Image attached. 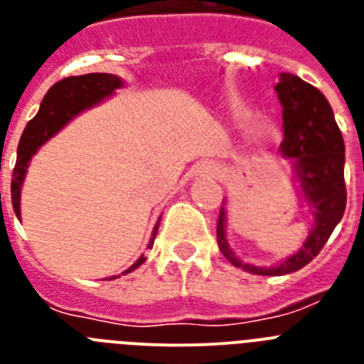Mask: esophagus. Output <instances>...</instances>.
Wrapping results in <instances>:
<instances>
[{"label": "esophagus", "instance_id": "esophagus-1", "mask_svg": "<svg viewBox=\"0 0 364 364\" xmlns=\"http://www.w3.org/2000/svg\"><path fill=\"white\" fill-rule=\"evenodd\" d=\"M200 176H215V175H218V169L217 167H213V166H204V167H200Z\"/></svg>", "mask_w": 364, "mask_h": 364}]
</instances>
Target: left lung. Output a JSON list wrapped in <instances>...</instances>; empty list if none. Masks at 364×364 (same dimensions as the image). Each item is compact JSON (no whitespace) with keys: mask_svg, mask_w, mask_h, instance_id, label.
I'll return each instance as SVG.
<instances>
[{"mask_svg":"<svg viewBox=\"0 0 364 364\" xmlns=\"http://www.w3.org/2000/svg\"><path fill=\"white\" fill-rule=\"evenodd\" d=\"M282 104L284 156L295 160V171L302 193L314 215V230L295 255L273 268H259L235 257L226 240V213L220 208L217 242L222 255L237 268L255 275H286L304 268L319 255L332 231L345 215V140L333 111L319 89L294 74H282L275 85Z\"/></svg>","mask_w":364,"mask_h":364,"instance_id":"1","label":"left lung"}]
</instances>
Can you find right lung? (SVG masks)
Instances as JSON below:
<instances>
[{"instance_id": "add662e5", "label": "right lung", "mask_w": 364, "mask_h": 364, "mask_svg": "<svg viewBox=\"0 0 364 364\" xmlns=\"http://www.w3.org/2000/svg\"><path fill=\"white\" fill-rule=\"evenodd\" d=\"M118 87H122V80L114 76V74L91 73L83 74V76H69V78L60 80L47 91L43 102H41L40 111L27 124L18 146V159H16L11 184L12 208H14L16 217L19 218V215H21V211H19V193H21V184H23L25 173H27L32 154L36 153L41 144L47 142L53 134H56L58 131L62 129L70 118L76 117L83 109L91 107V105L98 104L104 98L111 96L112 91L118 89ZM159 224L160 220L154 226L153 237H151L147 247H153L154 237H156V231H159ZM144 260L146 259L140 257L124 273L136 269Z\"/></svg>"}]
</instances>
